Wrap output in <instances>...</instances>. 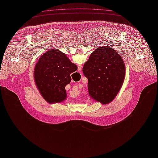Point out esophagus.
<instances>
[{"instance_id":"esophagus-1","label":"esophagus","mask_w":158,"mask_h":158,"mask_svg":"<svg viewBox=\"0 0 158 158\" xmlns=\"http://www.w3.org/2000/svg\"><path fill=\"white\" fill-rule=\"evenodd\" d=\"M81 65H79L78 68V71H80L81 70Z\"/></svg>"}]
</instances>
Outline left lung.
I'll return each mask as SVG.
<instances>
[{
    "mask_svg": "<svg viewBox=\"0 0 158 158\" xmlns=\"http://www.w3.org/2000/svg\"><path fill=\"white\" fill-rule=\"evenodd\" d=\"M83 73L88 78L90 96L107 104L115 98L123 84L125 67L118 53L105 46L91 53L83 67Z\"/></svg>",
    "mask_w": 158,
    "mask_h": 158,
    "instance_id": "1",
    "label": "left lung"
}]
</instances>
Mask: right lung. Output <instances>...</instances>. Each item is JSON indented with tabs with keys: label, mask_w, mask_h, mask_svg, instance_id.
Returning a JSON list of instances; mask_svg holds the SVG:
<instances>
[{
	"label": "right lung",
	"mask_w": 158,
	"mask_h": 158,
	"mask_svg": "<svg viewBox=\"0 0 158 158\" xmlns=\"http://www.w3.org/2000/svg\"><path fill=\"white\" fill-rule=\"evenodd\" d=\"M77 67L58 49L44 53L34 69V80L43 98L49 103L66 99V85L71 82V74Z\"/></svg>",
	"instance_id": "add662e5"
}]
</instances>
